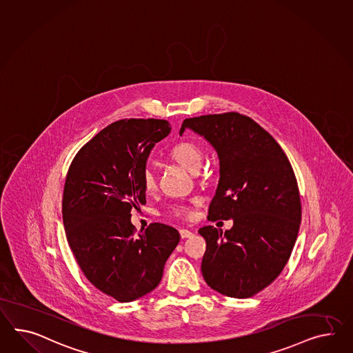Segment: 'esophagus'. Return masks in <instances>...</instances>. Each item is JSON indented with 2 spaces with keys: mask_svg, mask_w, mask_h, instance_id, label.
I'll use <instances>...</instances> for the list:
<instances>
[{
  "mask_svg": "<svg viewBox=\"0 0 353 353\" xmlns=\"http://www.w3.org/2000/svg\"><path fill=\"white\" fill-rule=\"evenodd\" d=\"M179 233H181V236L183 239H184V238H190V236L193 235V233H192L190 230H188V229H181Z\"/></svg>",
  "mask_w": 353,
  "mask_h": 353,
  "instance_id": "obj_1",
  "label": "esophagus"
}]
</instances>
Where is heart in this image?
Instances as JSON below:
<instances>
[{"mask_svg":"<svg viewBox=\"0 0 353 353\" xmlns=\"http://www.w3.org/2000/svg\"><path fill=\"white\" fill-rule=\"evenodd\" d=\"M170 156L178 163H181L183 168L187 170L194 172L199 170V165L202 161V152L197 145L188 141H183L172 147L170 150ZM142 187L145 192H151L156 188V178L154 174L150 168H145L141 175ZM199 199H192V205H197ZM172 215L176 217L192 216V206L190 205H176L172 210Z\"/></svg>","mask_w":353,"mask_h":353,"instance_id":"b5f03b06","label":"heart"}]
</instances>
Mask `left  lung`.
Wrapping results in <instances>:
<instances>
[{
	"mask_svg": "<svg viewBox=\"0 0 353 353\" xmlns=\"http://www.w3.org/2000/svg\"><path fill=\"white\" fill-rule=\"evenodd\" d=\"M185 129L216 150L220 179L208 219L229 220L230 230L208 225L201 270L214 290L248 299L275 281L296 243L301 224L299 185L281 145L252 119L224 112L185 119Z\"/></svg>",
	"mask_w": 353,
	"mask_h": 353,
	"instance_id": "obj_1",
	"label": "left lung"
}]
</instances>
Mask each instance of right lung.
I'll return each instance as SVG.
<instances>
[{
	"mask_svg": "<svg viewBox=\"0 0 353 353\" xmlns=\"http://www.w3.org/2000/svg\"><path fill=\"white\" fill-rule=\"evenodd\" d=\"M172 130L159 119H123L102 129L70 163L63 196L66 238L83 274L119 302L159 285L181 235L161 223L136 234L132 210L145 205L141 175L154 145Z\"/></svg>",
	"mask_w": 353,
	"mask_h": 353,
	"instance_id": "right-lung-1",
	"label": "right lung"
}]
</instances>
